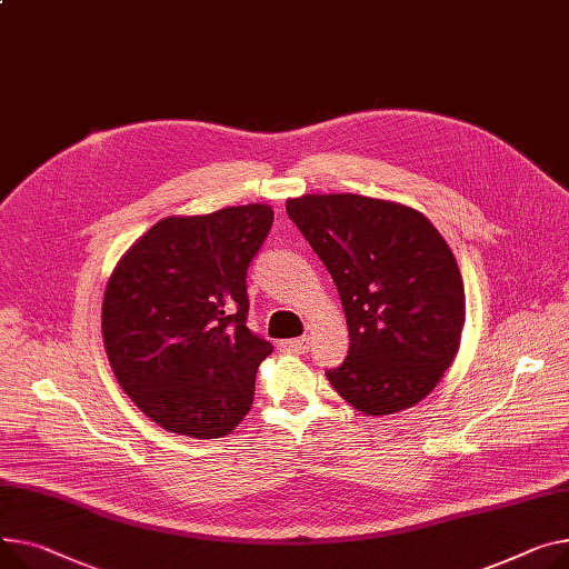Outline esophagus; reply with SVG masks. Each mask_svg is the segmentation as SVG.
<instances>
[{
	"mask_svg": "<svg viewBox=\"0 0 569 569\" xmlns=\"http://www.w3.org/2000/svg\"><path fill=\"white\" fill-rule=\"evenodd\" d=\"M279 350H283V352H297V355H305V352L309 350V336L279 340Z\"/></svg>",
	"mask_w": 569,
	"mask_h": 569,
	"instance_id": "1",
	"label": "esophagus"
}]
</instances>
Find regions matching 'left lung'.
I'll return each mask as SVG.
<instances>
[{
  "mask_svg": "<svg viewBox=\"0 0 569 569\" xmlns=\"http://www.w3.org/2000/svg\"><path fill=\"white\" fill-rule=\"evenodd\" d=\"M329 270L350 352L327 370L336 393L366 416L419 405L460 350L467 316L458 260L432 221L409 206L361 194L286 201Z\"/></svg>",
  "mask_w": 569,
  "mask_h": 569,
  "instance_id": "left-lung-1",
  "label": "left lung"
}]
</instances>
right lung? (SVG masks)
<instances>
[{"label":"right lung","mask_w":569,"mask_h":569,"mask_svg":"<svg viewBox=\"0 0 569 569\" xmlns=\"http://www.w3.org/2000/svg\"><path fill=\"white\" fill-rule=\"evenodd\" d=\"M264 203L164 217L123 253L102 297V343L121 389L160 428L219 439L253 402L272 343L247 327V268Z\"/></svg>","instance_id":"right-lung-1"}]
</instances>
